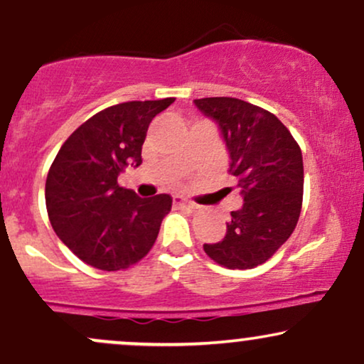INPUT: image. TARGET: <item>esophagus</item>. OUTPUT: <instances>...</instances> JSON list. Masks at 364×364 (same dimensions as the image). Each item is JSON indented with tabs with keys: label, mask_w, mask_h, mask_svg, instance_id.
Segmentation results:
<instances>
[{
	"label": "esophagus",
	"mask_w": 364,
	"mask_h": 364,
	"mask_svg": "<svg viewBox=\"0 0 364 364\" xmlns=\"http://www.w3.org/2000/svg\"><path fill=\"white\" fill-rule=\"evenodd\" d=\"M173 203H174V208H186V210H195L196 208L195 203L188 202V200H185L183 196H179V195L174 196Z\"/></svg>",
	"instance_id": "34e87169"
}]
</instances>
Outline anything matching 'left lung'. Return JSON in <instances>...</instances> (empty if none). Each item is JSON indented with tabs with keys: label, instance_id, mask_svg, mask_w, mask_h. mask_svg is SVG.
Returning a JSON list of instances; mask_svg holds the SVG:
<instances>
[{
	"label": "left lung",
	"instance_id": "obj_1",
	"mask_svg": "<svg viewBox=\"0 0 364 364\" xmlns=\"http://www.w3.org/2000/svg\"><path fill=\"white\" fill-rule=\"evenodd\" d=\"M212 119L229 154L243 205L231 212L223 241L205 243L212 260L228 269H253L289 240L303 203V156L277 116L235 97L195 99Z\"/></svg>",
	"mask_w": 364,
	"mask_h": 364
}]
</instances>
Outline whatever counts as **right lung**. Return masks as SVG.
<instances>
[{
	"label": "right lung",
	"instance_id": "1",
	"mask_svg": "<svg viewBox=\"0 0 364 364\" xmlns=\"http://www.w3.org/2000/svg\"><path fill=\"white\" fill-rule=\"evenodd\" d=\"M173 102L132 101L97 112L68 136L49 169L46 207L54 232L95 269H128L156 243L173 198H140L118 176L141 164L150 121Z\"/></svg>",
	"mask_w": 364,
	"mask_h": 364
}]
</instances>
